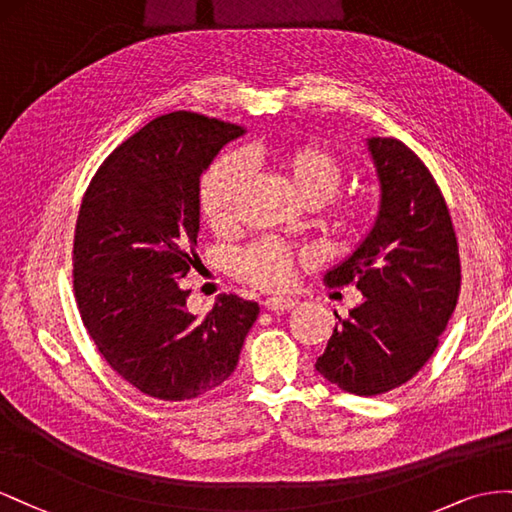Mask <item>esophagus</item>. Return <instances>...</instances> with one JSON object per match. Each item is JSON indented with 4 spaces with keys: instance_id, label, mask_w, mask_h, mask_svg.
Masks as SVG:
<instances>
[{
    "instance_id": "1",
    "label": "esophagus",
    "mask_w": 512,
    "mask_h": 512,
    "mask_svg": "<svg viewBox=\"0 0 512 512\" xmlns=\"http://www.w3.org/2000/svg\"><path fill=\"white\" fill-rule=\"evenodd\" d=\"M296 304H298V302H296L294 298H283V296L266 298V302H264L266 309H268V311H274V313H279V311H291Z\"/></svg>"
}]
</instances>
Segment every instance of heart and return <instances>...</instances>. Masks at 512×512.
Here are the masks:
<instances>
[{"mask_svg": "<svg viewBox=\"0 0 512 512\" xmlns=\"http://www.w3.org/2000/svg\"><path fill=\"white\" fill-rule=\"evenodd\" d=\"M246 163L266 160L279 169L294 188L304 206L319 210L321 223L334 238L352 240L362 236L373 223L377 199L371 191L337 195L345 180V163L324 143H294L268 150L257 145L240 156H225L208 169L199 186V210L203 221L214 231H227L236 221V203L246 175ZM302 253L276 242L261 240L240 251L231 261L233 274L257 289L285 287Z\"/></svg>", "mask_w": 512, "mask_h": 512, "instance_id": "1", "label": "heart"}]
</instances>
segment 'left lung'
Listing matches in <instances>:
<instances>
[{
	"instance_id": "1",
	"label": "left lung",
	"mask_w": 512,
	"mask_h": 512,
	"mask_svg": "<svg viewBox=\"0 0 512 512\" xmlns=\"http://www.w3.org/2000/svg\"><path fill=\"white\" fill-rule=\"evenodd\" d=\"M379 180L371 231L328 287L356 285L362 302L334 326L315 362L330 384L358 397L399 388L425 367L455 311L461 264L440 186L425 163L392 137L367 141Z\"/></svg>"
}]
</instances>
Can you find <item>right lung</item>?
I'll list each match as a JSON object with an SVG mask.
<instances>
[{"instance_id": "1", "label": "right lung", "mask_w": 512, "mask_h": 512, "mask_svg": "<svg viewBox=\"0 0 512 512\" xmlns=\"http://www.w3.org/2000/svg\"><path fill=\"white\" fill-rule=\"evenodd\" d=\"M244 128L199 113L160 115L115 148L83 195L72 283L83 326L109 367L148 397L188 401L233 373L259 304L223 294L188 313L199 180Z\"/></svg>"}]
</instances>
